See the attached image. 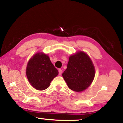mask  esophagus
<instances>
[{"instance_id": "esophagus-1", "label": "esophagus", "mask_w": 123, "mask_h": 123, "mask_svg": "<svg viewBox=\"0 0 123 123\" xmlns=\"http://www.w3.org/2000/svg\"><path fill=\"white\" fill-rule=\"evenodd\" d=\"M59 74L60 75H61L62 74V70L61 69H59Z\"/></svg>"}]
</instances>
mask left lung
Listing matches in <instances>:
<instances>
[{
  "label": "left lung",
  "instance_id": "obj_1",
  "mask_svg": "<svg viewBox=\"0 0 123 123\" xmlns=\"http://www.w3.org/2000/svg\"><path fill=\"white\" fill-rule=\"evenodd\" d=\"M62 76L71 90L77 92L86 90L95 77V68L90 58L83 52L70 56Z\"/></svg>",
  "mask_w": 123,
  "mask_h": 123
}]
</instances>
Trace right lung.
I'll return each instance as SVG.
<instances>
[{
	"instance_id": "add662e5",
	"label": "right lung",
	"mask_w": 123,
	"mask_h": 123,
	"mask_svg": "<svg viewBox=\"0 0 123 123\" xmlns=\"http://www.w3.org/2000/svg\"><path fill=\"white\" fill-rule=\"evenodd\" d=\"M59 74L47 55L38 53L30 60L26 68V75L31 84L35 89L43 90Z\"/></svg>"
}]
</instances>
